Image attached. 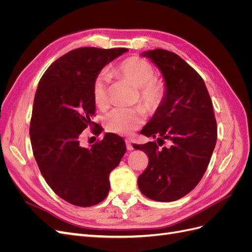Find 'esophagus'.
<instances>
[{
	"instance_id": "esophagus-1",
	"label": "esophagus",
	"mask_w": 252,
	"mask_h": 252,
	"mask_svg": "<svg viewBox=\"0 0 252 252\" xmlns=\"http://www.w3.org/2000/svg\"><path fill=\"white\" fill-rule=\"evenodd\" d=\"M126 147H127V150H129V151L133 150V147H132V144H131L130 140H126Z\"/></svg>"
}]
</instances>
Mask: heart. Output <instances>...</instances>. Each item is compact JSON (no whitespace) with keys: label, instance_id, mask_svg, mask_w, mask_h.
<instances>
[{"label":"heart","instance_id":"b5f03b06","mask_svg":"<svg viewBox=\"0 0 252 252\" xmlns=\"http://www.w3.org/2000/svg\"><path fill=\"white\" fill-rule=\"evenodd\" d=\"M118 70L140 88V100L148 110H156L161 105L165 86L162 82L154 79L155 69L146 60L130 57L119 64ZM109 82L110 77L106 71L98 73L94 81L93 97L98 108H105L108 104ZM143 120L144 111L140 107L116 108L106 116L105 126L113 133L129 135L141 126Z\"/></svg>","mask_w":252,"mask_h":252}]
</instances>
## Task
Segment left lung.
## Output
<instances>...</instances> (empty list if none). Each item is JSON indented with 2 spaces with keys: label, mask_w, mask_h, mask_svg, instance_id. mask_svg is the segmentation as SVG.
Instances as JSON below:
<instances>
[{
  "label": "left lung",
  "mask_w": 252,
  "mask_h": 252,
  "mask_svg": "<svg viewBox=\"0 0 252 252\" xmlns=\"http://www.w3.org/2000/svg\"><path fill=\"white\" fill-rule=\"evenodd\" d=\"M164 78L165 95L141 133L156 142L133 148L147 154V168L138 178L141 192L150 200L172 202L189 193L207 169L217 143V121L201 75L174 52L141 53ZM166 140L169 146L158 148Z\"/></svg>",
  "instance_id": "left-lung-1"
}]
</instances>
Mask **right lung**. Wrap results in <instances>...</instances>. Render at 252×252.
Here are the masks:
<instances>
[{
    "label": "right lung",
    "instance_id": "add662e5",
    "mask_svg": "<svg viewBox=\"0 0 252 252\" xmlns=\"http://www.w3.org/2000/svg\"><path fill=\"white\" fill-rule=\"evenodd\" d=\"M127 51L71 50L48 67L37 85L29 128L34 158L53 191L80 207L105 200L109 174L126 152L124 140L114 133H106L90 148L81 146L80 135L95 125L91 121L94 79L105 65Z\"/></svg>",
    "mask_w": 252,
    "mask_h": 252
}]
</instances>
